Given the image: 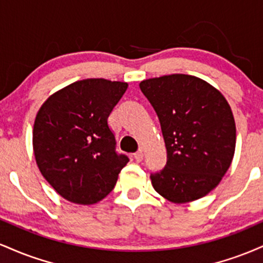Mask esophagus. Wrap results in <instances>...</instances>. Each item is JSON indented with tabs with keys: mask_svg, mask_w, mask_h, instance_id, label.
Returning a JSON list of instances; mask_svg holds the SVG:
<instances>
[{
	"mask_svg": "<svg viewBox=\"0 0 263 263\" xmlns=\"http://www.w3.org/2000/svg\"><path fill=\"white\" fill-rule=\"evenodd\" d=\"M134 157L137 162H142L143 161V152H142V151H138V152L135 153Z\"/></svg>",
	"mask_w": 263,
	"mask_h": 263,
	"instance_id": "obj_1",
	"label": "esophagus"
}]
</instances>
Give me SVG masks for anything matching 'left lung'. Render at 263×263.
I'll use <instances>...</instances> for the list:
<instances>
[{
    "label": "left lung",
    "instance_id": "1",
    "mask_svg": "<svg viewBox=\"0 0 263 263\" xmlns=\"http://www.w3.org/2000/svg\"><path fill=\"white\" fill-rule=\"evenodd\" d=\"M155 108L167 164L151 174L153 188L176 204L205 197L230 167L236 126L230 105L219 90L193 75L172 74L141 81Z\"/></svg>",
    "mask_w": 263,
    "mask_h": 263
}]
</instances>
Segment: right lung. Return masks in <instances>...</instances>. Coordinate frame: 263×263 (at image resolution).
I'll return each instance as SVG.
<instances>
[{
    "label": "right lung",
    "instance_id": "add662e5",
    "mask_svg": "<svg viewBox=\"0 0 263 263\" xmlns=\"http://www.w3.org/2000/svg\"><path fill=\"white\" fill-rule=\"evenodd\" d=\"M127 83L85 79L63 87L39 108L33 151L42 176L68 201L91 205L115 188L128 157L116 152L107 119Z\"/></svg>",
    "mask_w": 263,
    "mask_h": 263
}]
</instances>
